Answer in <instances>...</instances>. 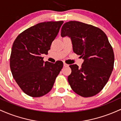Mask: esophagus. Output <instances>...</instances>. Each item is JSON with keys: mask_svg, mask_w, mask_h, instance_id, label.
Here are the masks:
<instances>
[{"mask_svg": "<svg viewBox=\"0 0 121 121\" xmlns=\"http://www.w3.org/2000/svg\"><path fill=\"white\" fill-rule=\"evenodd\" d=\"M69 66V65H68V64H66V63H64V66H65V67H68V66Z\"/></svg>", "mask_w": 121, "mask_h": 121, "instance_id": "34e87169", "label": "esophagus"}]
</instances>
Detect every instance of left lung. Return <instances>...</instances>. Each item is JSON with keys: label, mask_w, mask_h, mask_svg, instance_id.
<instances>
[{"label": "left lung", "mask_w": 121, "mask_h": 121, "mask_svg": "<svg viewBox=\"0 0 121 121\" xmlns=\"http://www.w3.org/2000/svg\"><path fill=\"white\" fill-rule=\"evenodd\" d=\"M61 36L70 37L73 52L84 60L80 68L69 65L72 73L68 80L72 90L84 97L96 95L108 82L114 67L113 50L106 34L91 25L70 21L62 26Z\"/></svg>", "instance_id": "1"}]
</instances>
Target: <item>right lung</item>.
<instances>
[{
  "instance_id": "1",
  "label": "right lung",
  "mask_w": 121,
  "mask_h": 121,
  "mask_svg": "<svg viewBox=\"0 0 121 121\" xmlns=\"http://www.w3.org/2000/svg\"><path fill=\"white\" fill-rule=\"evenodd\" d=\"M63 21L40 23L21 33L13 43L10 68L13 78L27 95L39 97L52 89L63 66L62 61L44 62Z\"/></svg>"
}]
</instances>
